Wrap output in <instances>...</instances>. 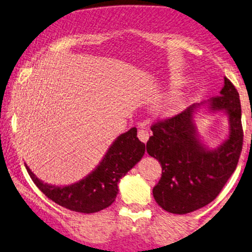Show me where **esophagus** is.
I'll use <instances>...</instances> for the list:
<instances>
[{"instance_id":"obj_1","label":"esophagus","mask_w":252,"mask_h":252,"mask_svg":"<svg viewBox=\"0 0 252 252\" xmlns=\"http://www.w3.org/2000/svg\"><path fill=\"white\" fill-rule=\"evenodd\" d=\"M149 137H150V133H149L148 130L142 129V130H139V131H138L139 141H141L142 143H144V144H146V142L149 141Z\"/></svg>"}]
</instances>
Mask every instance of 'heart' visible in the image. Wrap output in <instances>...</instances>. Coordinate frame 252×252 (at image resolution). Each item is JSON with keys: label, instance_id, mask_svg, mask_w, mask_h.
<instances>
[{"label": "heart", "instance_id": "b5f03b06", "mask_svg": "<svg viewBox=\"0 0 252 252\" xmlns=\"http://www.w3.org/2000/svg\"><path fill=\"white\" fill-rule=\"evenodd\" d=\"M185 103H186V98L184 96H173L165 102L160 108V114L164 117H172L177 114H179L183 109Z\"/></svg>", "mask_w": 252, "mask_h": 252}]
</instances>
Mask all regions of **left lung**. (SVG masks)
Here are the masks:
<instances>
[{"mask_svg":"<svg viewBox=\"0 0 252 252\" xmlns=\"http://www.w3.org/2000/svg\"><path fill=\"white\" fill-rule=\"evenodd\" d=\"M199 112H222L228 117V135L216 148L202 141L195 116ZM240 95L224 78L220 96L194 103L179 115L152 126L148 154L160 163L163 172L154 187L161 208L173 214H189L211 203L234 173L243 144Z\"/></svg>","mask_w":252,"mask_h":252,"instance_id":"1","label":"left lung"}]
</instances>
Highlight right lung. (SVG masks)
<instances>
[{
  "mask_svg": "<svg viewBox=\"0 0 252 252\" xmlns=\"http://www.w3.org/2000/svg\"><path fill=\"white\" fill-rule=\"evenodd\" d=\"M145 154V144L137 137V129L121 133L111 143L97 166L81 180L71 185L44 183L25 164L36 186L53 202L69 211L91 214L102 211L115 201L119 181Z\"/></svg>",
  "mask_w": 252,
  "mask_h": 252,
  "instance_id": "right-lung-1",
  "label": "right lung"
}]
</instances>
